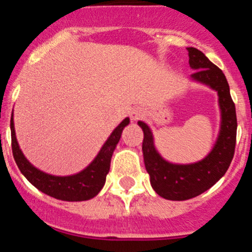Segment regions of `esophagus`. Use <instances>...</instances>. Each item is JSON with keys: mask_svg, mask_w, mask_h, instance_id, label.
Here are the masks:
<instances>
[{"mask_svg": "<svg viewBox=\"0 0 252 252\" xmlns=\"http://www.w3.org/2000/svg\"><path fill=\"white\" fill-rule=\"evenodd\" d=\"M129 118H131V120L132 121H136V120H138L139 118H141L142 115H143V113H142V110L141 109H138V108H133V109H131V110H129Z\"/></svg>", "mask_w": 252, "mask_h": 252, "instance_id": "34e87169", "label": "esophagus"}]
</instances>
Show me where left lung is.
<instances>
[{"label":"left lung","mask_w":252,"mask_h":252,"mask_svg":"<svg viewBox=\"0 0 252 252\" xmlns=\"http://www.w3.org/2000/svg\"><path fill=\"white\" fill-rule=\"evenodd\" d=\"M188 54L189 65L195 71L190 81L211 88L219 97L220 131L209 154L190 164L167 161L158 152L150 127L144 121H138L144 133L142 152L150 184L158 195L173 201L195 198L219 182L232 162L237 139L235 105L224 74L199 49L188 47Z\"/></svg>","instance_id":"left-lung-1"}]
</instances>
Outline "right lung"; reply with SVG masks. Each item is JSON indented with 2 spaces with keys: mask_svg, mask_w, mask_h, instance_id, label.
I'll use <instances>...</instances> for the list:
<instances>
[{
  "mask_svg": "<svg viewBox=\"0 0 252 252\" xmlns=\"http://www.w3.org/2000/svg\"><path fill=\"white\" fill-rule=\"evenodd\" d=\"M129 124V118H125L114 128L110 136L102 145L94 159L80 172L69 176H56L43 172L35 167L25 158L15 136L14 120L10 118V134L12 150L15 162L20 172L33 187L42 193L63 201H85L94 198L105 183V178L110 170V160L116 145L120 141L123 129Z\"/></svg>",
  "mask_w": 252,
  "mask_h": 252,
  "instance_id": "1",
  "label": "right lung"
}]
</instances>
